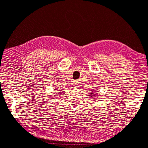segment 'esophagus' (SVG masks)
<instances>
[{"instance_id":"obj_1","label":"esophagus","mask_w":148,"mask_h":148,"mask_svg":"<svg viewBox=\"0 0 148 148\" xmlns=\"http://www.w3.org/2000/svg\"><path fill=\"white\" fill-rule=\"evenodd\" d=\"M79 83H78L77 82H74V87L75 88H77L78 87H79Z\"/></svg>"}]
</instances>
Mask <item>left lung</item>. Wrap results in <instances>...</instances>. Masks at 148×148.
<instances>
[{
  "label": "left lung",
  "instance_id": "obj_1",
  "mask_svg": "<svg viewBox=\"0 0 148 148\" xmlns=\"http://www.w3.org/2000/svg\"><path fill=\"white\" fill-rule=\"evenodd\" d=\"M97 93H99V92H98V91H95V90H94V89L92 90L91 92H88L89 95L92 98V99H95V98L97 97V95H98Z\"/></svg>",
  "mask_w": 148,
  "mask_h": 148
}]
</instances>
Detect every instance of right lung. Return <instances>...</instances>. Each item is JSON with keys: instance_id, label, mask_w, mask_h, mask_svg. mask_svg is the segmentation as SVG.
I'll return each mask as SVG.
<instances>
[{"instance_id": "1", "label": "right lung", "mask_w": 148, "mask_h": 148, "mask_svg": "<svg viewBox=\"0 0 148 148\" xmlns=\"http://www.w3.org/2000/svg\"><path fill=\"white\" fill-rule=\"evenodd\" d=\"M56 94H60V92H56Z\"/></svg>"}]
</instances>
